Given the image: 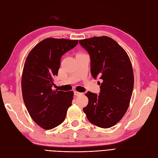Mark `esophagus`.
<instances>
[{"instance_id":"obj_1","label":"esophagus","mask_w":158,"mask_h":158,"mask_svg":"<svg viewBox=\"0 0 158 158\" xmlns=\"http://www.w3.org/2000/svg\"><path fill=\"white\" fill-rule=\"evenodd\" d=\"M82 93L79 92H77V91H74V95H75V96H80V95H82Z\"/></svg>"}]
</instances>
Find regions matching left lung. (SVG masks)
<instances>
[{"label":"left lung","mask_w":158,"mask_h":158,"mask_svg":"<svg viewBox=\"0 0 158 158\" xmlns=\"http://www.w3.org/2000/svg\"><path fill=\"white\" fill-rule=\"evenodd\" d=\"M90 56L91 74L102 82L99 94L88 92L83 108L89 122L102 128L116 125L129 107L134 88L133 69L128 55L112 38L103 36L80 40Z\"/></svg>","instance_id":"1"}]
</instances>
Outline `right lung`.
<instances>
[{"instance_id": "obj_1", "label": "right lung", "mask_w": 158, "mask_h": 158, "mask_svg": "<svg viewBox=\"0 0 158 158\" xmlns=\"http://www.w3.org/2000/svg\"><path fill=\"white\" fill-rule=\"evenodd\" d=\"M78 43V40L47 38L31 50L25 60L21 79L23 100L33 121L44 130L61 124L72 105L73 91L54 90L52 86L62 56Z\"/></svg>"}]
</instances>
